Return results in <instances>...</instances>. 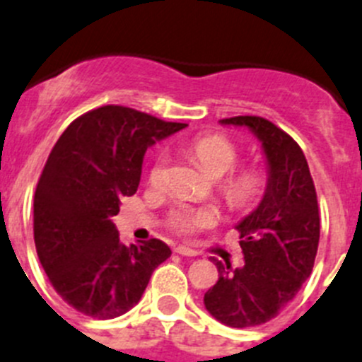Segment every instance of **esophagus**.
<instances>
[{
    "label": "esophagus",
    "instance_id": "34e87169",
    "mask_svg": "<svg viewBox=\"0 0 362 362\" xmlns=\"http://www.w3.org/2000/svg\"><path fill=\"white\" fill-rule=\"evenodd\" d=\"M175 252L178 253V255H184V257H197L198 252L197 250H192V248H187V246H177L175 248Z\"/></svg>",
    "mask_w": 362,
    "mask_h": 362
}]
</instances>
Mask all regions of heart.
<instances>
[{"label": "heart", "instance_id": "b5f03b06", "mask_svg": "<svg viewBox=\"0 0 362 362\" xmlns=\"http://www.w3.org/2000/svg\"><path fill=\"white\" fill-rule=\"evenodd\" d=\"M191 151L202 168L212 178H221L230 173L239 160V151L234 144L221 135H205L189 144ZM168 180V155L162 151L153 160L150 170V182L153 185H162ZM264 189V177L257 170H245L234 175L223 184V194L232 205L252 204ZM218 221V212L214 209H192L185 205H178L171 211V227L180 234H192V232L209 228Z\"/></svg>", "mask_w": 362, "mask_h": 362}]
</instances>
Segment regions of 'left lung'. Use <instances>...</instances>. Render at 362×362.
<instances>
[{"label": "left lung", "instance_id": "obj_1", "mask_svg": "<svg viewBox=\"0 0 362 362\" xmlns=\"http://www.w3.org/2000/svg\"><path fill=\"white\" fill-rule=\"evenodd\" d=\"M219 123L248 128L268 170L262 200L235 225L245 264L232 268L212 257L219 279L204 296L218 322L246 329L275 318L309 279L320 241L318 200L305 155L286 132L257 116Z\"/></svg>", "mask_w": 362, "mask_h": 362}]
</instances>
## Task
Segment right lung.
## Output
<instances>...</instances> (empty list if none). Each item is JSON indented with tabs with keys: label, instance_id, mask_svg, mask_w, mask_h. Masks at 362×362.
I'll return each instance as SVG.
<instances>
[{
	"label": "right lung",
	"instance_id": "1",
	"mask_svg": "<svg viewBox=\"0 0 362 362\" xmlns=\"http://www.w3.org/2000/svg\"><path fill=\"white\" fill-rule=\"evenodd\" d=\"M185 127L105 105L53 146L33 198V239L55 291L80 313L109 320L130 310L171 255L160 239L123 245L112 218L139 187L148 148Z\"/></svg>",
	"mask_w": 362,
	"mask_h": 362
}]
</instances>
